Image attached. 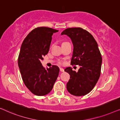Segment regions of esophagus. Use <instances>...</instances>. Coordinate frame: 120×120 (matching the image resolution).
<instances>
[{"label": "esophagus", "instance_id": "esophagus-1", "mask_svg": "<svg viewBox=\"0 0 120 120\" xmlns=\"http://www.w3.org/2000/svg\"><path fill=\"white\" fill-rule=\"evenodd\" d=\"M60 72H64V69H63V68H60Z\"/></svg>", "mask_w": 120, "mask_h": 120}]
</instances>
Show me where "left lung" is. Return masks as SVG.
<instances>
[{
    "label": "left lung",
    "instance_id": "left-lung-1",
    "mask_svg": "<svg viewBox=\"0 0 120 120\" xmlns=\"http://www.w3.org/2000/svg\"><path fill=\"white\" fill-rule=\"evenodd\" d=\"M71 39L73 45L71 65H79L78 72L71 67L64 71L70 75L67 89L70 94L82 96L94 88L101 75L102 58L97 42L89 32L81 28H69L62 32Z\"/></svg>",
    "mask_w": 120,
    "mask_h": 120
}]
</instances>
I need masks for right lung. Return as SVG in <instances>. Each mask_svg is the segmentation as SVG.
<instances>
[{"instance_id": "1", "label": "right lung", "mask_w": 120, "mask_h": 120, "mask_svg": "<svg viewBox=\"0 0 120 120\" xmlns=\"http://www.w3.org/2000/svg\"><path fill=\"white\" fill-rule=\"evenodd\" d=\"M58 30L48 27H38L29 33L21 45L18 64L26 86L37 96L48 94L58 76L57 65L45 68L41 63L48 53L52 35Z\"/></svg>"}]
</instances>
